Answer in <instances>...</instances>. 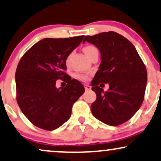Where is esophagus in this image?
Returning a JSON list of instances; mask_svg holds the SVG:
<instances>
[{
    "mask_svg": "<svg viewBox=\"0 0 161 161\" xmlns=\"http://www.w3.org/2000/svg\"><path fill=\"white\" fill-rule=\"evenodd\" d=\"M85 89H86V91H89L92 89V88H91L90 86H88V85H85Z\"/></svg>",
    "mask_w": 161,
    "mask_h": 161,
    "instance_id": "34e87169",
    "label": "esophagus"
}]
</instances>
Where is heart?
<instances>
[{
	"instance_id": "obj_1",
	"label": "heart",
	"mask_w": 161,
	"mask_h": 161,
	"mask_svg": "<svg viewBox=\"0 0 161 161\" xmlns=\"http://www.w3.org/2000/svg\"><path fill=\"white\" fill-rule=\"evenodd\" d=\"M83 51H84L86 55L89 58L91 55H93L94 52H98L97 48H96L95 46H87L86 47H84L83 49ZM70 58H71V54L67 57V59H66V63L67 64H69V61H70ZM90 73H77L75 74V77L77 79H79V80L83 81V82H86V81H88L89 79V76H90Z\"/></svg>"
}]
</instances>
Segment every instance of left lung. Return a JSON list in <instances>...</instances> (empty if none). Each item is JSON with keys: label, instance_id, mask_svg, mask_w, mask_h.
Listing matches in <instances>:
<instances>
[{"label": "left lung", "instance_id": "obj_1", "mask_svg": "<svg viewBox=\"0 0 161 161\" xmlns=\"http://www.w3.org/2000/svg\"><path fill=\"white\" fill-rule=\"evenodd\" d=\"M101 54L99 70L92 82L97 99L91 106L93 115L110 126H118L134 115L144 100L147 70L136 48L121 34L114 31L86 36ZM108 83L104 92L98 86Z\"/></svg>", "mask_w": 161, "mask_h": 161}]
</instances>
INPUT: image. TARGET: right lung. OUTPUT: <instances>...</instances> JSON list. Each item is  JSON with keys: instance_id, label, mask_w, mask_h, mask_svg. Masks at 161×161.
<instances>
[{"instance_id": "obj_1", "label": "right lung", "mask_w": 161, "mask_h": 161, "mask_svg": "<svg viewBox=\"0 0 161 161\" xmlns=\"http://www.w3.org/2000/svg\"><path fill=\"white\" fill-rule=\"evenodd\" d=\"M84 36L45 38L23 55L15 71L16 100L23 114L36 127L53 130L70 118L73 103L84 86L65 73L66 59ZM68 82L57 89L56 80Z\"/></svg>"}]
</instances>
